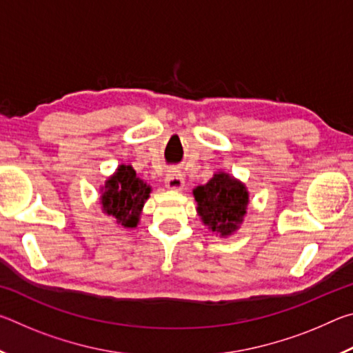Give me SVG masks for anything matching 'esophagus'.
I'll return each instance as SVG.
<instances>
[{
    "label": "esophagus",
    "instance_id": "34e87169",
    "mask_svg": "<svg viewBox=\"0 0 353 353\" xmlns=\"http://www.w3.org/2000/svg\"><path fill=\"white\" fill-rule=\"evenodd\" d=\"M165 185L170 190H182L185 181L181 171H168V174L165 177Z\"/></svg>",
    "mask_w": 353,
    "mask_h": 353
}]
</instances>
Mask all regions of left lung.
Returning a JSON list of instances; mask_svg holds the SVG:
<instances>
[{
	"instance_id": "8db88e82",
	"label": "left lung",
	"mask_w": 353,
	"mask_h": 353,
	"mask_svg": "<svg viewBox=\"0 0 353 353\" xmlns=\"http://www.w3.org/2000/svg\"><path fill=\"white\" fill-rule=\"evenodd\" d=\"M193 193L199 216L213 232L225 236L238 229L249 202L248 190L241 182L219 172Z\"/></svg>"
}]
</instances>
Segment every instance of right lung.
Listing matches in <instances>:
<instances>
[{
	"mask_svg": "<svg viewBox=\"0 0 353 353\" xmlns=\"http://www.w3.org/2000/svg\"><path fill=\"white\" fill-rule=\"evenodd\" d=\"M101 199L103 210L117 218L124 227H135L145 201L149 198L151 187L137 177L132 166L121 165L118 171L105 182Z\"/></svg>",
	"mask_w": 353,
	"mask_h": 353,
	"instance_id": "obj_1",
	"label": "right lung"
}]
</instances>
